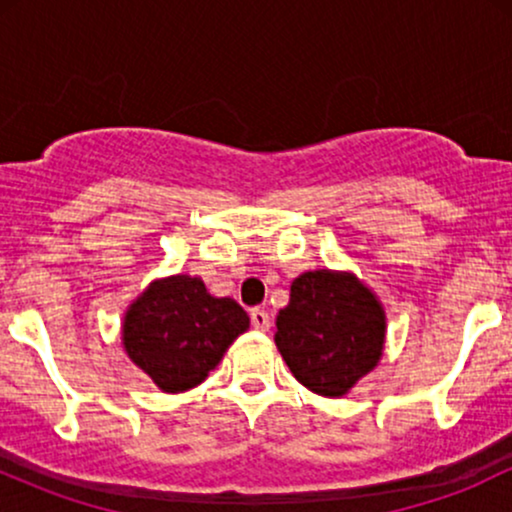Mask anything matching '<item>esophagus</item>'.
<instances>
[{
    "label": "esophagus",
    "mask_w": 512,
    "mask_h": 512,
    "mask_svg": "<svg viewBox=\"0 0 512 512\" xmlns=\"http://www.w3.org/2000/svg\"><path fill=\"white\" fill-rule=\"evenodd\" d=\"M250 322H252V327H255L257 332H267L269 325H272V317H269L267 310L252 308L250 310Z\"/></svg>",
    "instance_id": "34e87169"
}]
</instances>
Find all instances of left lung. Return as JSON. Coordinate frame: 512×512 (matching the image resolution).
<instances>
[{
  "mask_svg": "<svg viewBox=\"0 0 512 512\" xmlns=\"http://www.w3.org/2000/svg\"><path fill=\"white\" fill-rule=\"evenodd\" d=\"M274 342L298 383L342 397L383 356L385 310L354 274L315 269L293 279Z\"/></svg>",
  "mask_w": 512,
  "mask_h": 512,
  "instance_id": "left-lung-1",
  "label": "left lung"
}]
</instances>
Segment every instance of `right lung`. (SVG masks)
Wrapping results in <instances>:
<instances>
[{
    "mask_svg": "<svg viewBox=\"0 0 512 512\" xmlns=\"http://www.w3.org/2000/svg\"><path fill=\"white\" fill-rule=\"evenodd\" d=\"M248 327L233 298L211 296L202 279L178 274L154 281L129 305L122 344L163 392H185L204 383Z\"/></svg>",
    "mask_w": 512,
    "mask_h": 512,
    "instance_id": "right-lung-1",
    "label": "right lung"
}]
</instances>
